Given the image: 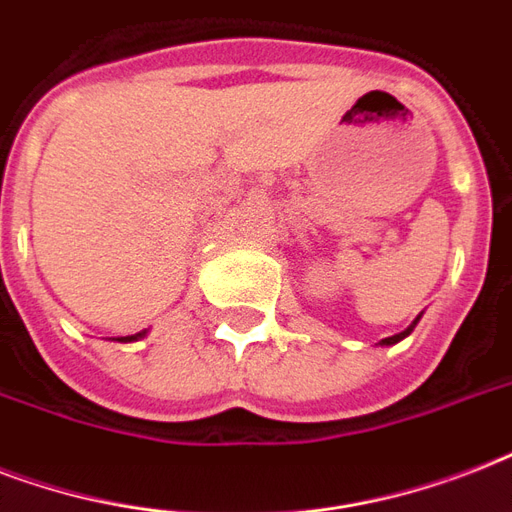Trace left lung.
<instances>
[{
    "label": "left lung",
    "mask_w": 512,
    "mask_h": 512,
    "mask_svg": "<svg viewBox=\"0 0 512 512\" xmlns=\"http://www.w3.org/2000/svg\"><path fill=\"white\" fill-rule=\"evenodd\" d=\"M417 321H420V316H417V319H414V324H412V327H406V329H404V332H398V335H393V337H385V340H382V342H380V345H396V342H398V340H404V337H406V335H412V329H414V327H417Z\"/></svg>",
    "instance_id": "left-lung-1"
}]
</instances>
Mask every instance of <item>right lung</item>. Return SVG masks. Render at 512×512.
Segmentation results:
<instances>
[{
  "mask_svg": "<svg viewBox=\"0 0 512 512\" xmlns=\"http://www.w3.org/2000/svg\"><path fill=\"white\" fill-rule=\"evenodd\" d=\"M140 335H143V332H140ZM140 335H132V337H130V340H135V337H140Z\"/></svg>",
  "mask_w": 512,
  "mask_h": 512,
  "instance_id": "obj_1",
  "label": "right lung"
}]
</instances>
